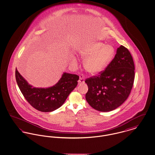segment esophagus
<instances>
[{
    "label": "esophagus",
    "instance_id": "1",
    "mask_svg": "<svg viewBox=\"0 0 155 155\" xmlns=\"http://www.w3.org/2000/svg\"><path fill=\"white\" fill-rule=\"evenodd\" d=\"M84 79H85V76L83 74H81L80 76L79 80L78 82H79V83H80V84L83 83L84 82Z\"/></svg>",
    "mask_w": 155,
    "mask_h": 155
}]
</instances>
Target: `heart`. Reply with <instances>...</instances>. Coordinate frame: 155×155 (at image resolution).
Returning <instances> with one entry per match:
<instances>
[{
	"label": "heart",
	"instance_id": "obj_1",
	"mask_svg": "<svg viewBox=\"0 0 155 155\" xmlns=\"http://www.w3.org/2000/svg\"><path fill=\"white\" fill-rule=\"evenodd\" d=\"M114 54V48L102 42L90 44L81 52L83 58H87L84 63L86 69L92 74L103 71L112 61Z\"/></svg>",
	"mask_w": 155,
	"mask_h": 155
}]
</instances>
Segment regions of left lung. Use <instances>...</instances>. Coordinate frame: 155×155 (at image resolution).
I'll return each mask as SVG.
<instances>
[{"instance_id": "1", "label": "left lung", "mask_w": 155, "mask_h": 155, "mask_svg": "<svg viewBox=\"0 0 155 155\" xmlns=\"http://www.w3.org/2000/svg\"><path fill=\"white\" fill-rule=\"evenodd\" d=\"M134 79V64L129 50L121 45L113 60L102 72L85 80L86 100L95 110L109 112L127 99Z\"/></svg>"}]
</instances>
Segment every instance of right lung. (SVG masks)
<instances>
[{
	"mask_svg": "<svg viewBox=\"0 0 155 155\" xmlns=\"http://www.w3.org/2000/svg\"><path fill=\"white\" fill-rule=\"evenodd\" d=\"M16 82L28 102L35 109L49 112L60 107L78 84L79 76L64 73L54 86L46 89L32 87L16 69Z\"/></svg>",
	"mask_w": 155,
	"mask_h": 155,
	"instance_id": "right-lung-1",
	"label": "right lung"
}]
</instances>
